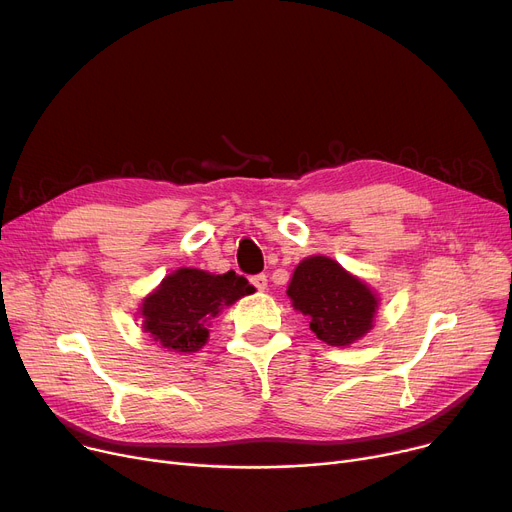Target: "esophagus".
Returning <instances> with one entry per match:
<instances>
[{
  "label": "esophagus",
  "instance_id": "34e87169",
  "mask_svg": "<svg viewBox=\"0 0 512 512\" xmlns=\"http://www.w3.org/2000/svg\"><path fill=\"white\" fill-rule=\"evenodd\" d=\"M251 284H253L257 290L263 292V290L267 288V276H265V274H257V276L251 278Z\"/></svg>",
  "mask_w": 512,
  "mask_h": 512
}]
</instances>
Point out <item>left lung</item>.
I'll return each mask as SVG.
<instances>
[{
  "label": "left lung",
  "instance_id": "8db88e82",
  "mask_svg": "<svg viewBox=\"0 0 512 512\" xmlns=\"http://www.w3.org/2000/svg\"><path fill=\"white\" fill-rule=\"evenodd\" d=\"M286 294L292 307L307 315L315 336L330 346L353 344L373 328L375 292L330 257L303 259Z\"/></svg>",
  "mask_w": 512,
  "mask_h": 512
}]
</instances>
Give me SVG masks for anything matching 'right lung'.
I'll use <instances>...</instances> for the list:
<instances>
[{
    "label": "right lung",
    "mask_w": 512,
    "mask_h": 512,
    "mask_svg": "<svg viewBox=\"0 0 512 512\" xmlns=\"http://www.w3.org/2000/svg\"><path fill=\"white\" fill-rule=\"evenodd\" d=\"M255 288L234 272L209 274L180 267L141 305L143 330L168 351L195 353L207 342L209 321Z\"/></svg>",
    "instance_id": "obj_1"
}]
</instances>
